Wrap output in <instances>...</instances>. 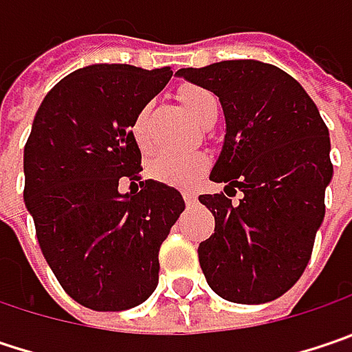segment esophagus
<instances>
[{
	"label": "esophagus",
	"mask_w": 352,
	"mask_h": 352,
	"mask_svg": "<svg viewBox=\"0 0 352 352\" xmlns=\"http://www.w3.org/2000/svg\"><path fill=\"white\" fill-rule=\"evenodd\" d=\"M182 196H184V202H186L188 206H192V204H196V202H198L196 194H194V192H190V190H186V192H184Z\"/></svg>",
	"instance_id": "34e87169"
}]
</instances>
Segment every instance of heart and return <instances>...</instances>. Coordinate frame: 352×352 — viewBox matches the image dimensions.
I'll use <instances>...</instances> for the list:
<instances>
[{
  "label": "heart",
  "instance_id": "b5f03b06",
  "mask_svg": "<svg viewBox=\"0 0 352 352\" xmlns=\"http://www.w3.org/2000/svg\"><path fill=\"white\" fill-rule=\"evenodd\" d=\"M180 102L196 124H202L214 110H218L216 96L200 86H184L180 89ZM152 104H144L132 120V136L142 150H148L146 122ZM208 166L210 160L204 154H158L148 164V172L158 182L176 188H190L204 176Z\"/></svg>",
  "mask_w": 352,
  "mask_h": 352
}]
</instances>
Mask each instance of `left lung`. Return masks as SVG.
<instances>
[{"label":"left lung","mask_w":352,"mask_h":352,"mask_svg":"<svg viewBox=\"0 0 352 352\" xmlns=\"http://www.w3.org/2000/svg\"><path fill=\"white\" fill-rule=\"evenodd\" d=\"M178 78L218 96L224 142L210 172L224 194L198 200L216 226L198 258L210 289L242 305L283 296L311 261L333 178L329 130L305 88L276 65L230 60L182 67Z\"/></svg>","instance_id":"obj_1"}]
</instances>
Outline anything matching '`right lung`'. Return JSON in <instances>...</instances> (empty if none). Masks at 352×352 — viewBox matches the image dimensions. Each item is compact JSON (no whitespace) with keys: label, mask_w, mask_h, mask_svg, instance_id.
I'll list each match as a JSON object with an SVG mask.
<instances>
[{"label":"right lung","mask_w":352,"mask_h":352,"mask_svg":"<svg viewBox=\"0 0 352 352\" xmlns=\"http://www.w3.org/2000/svg\"><path fill=\"white\" fill-rule=\"evenodd\" d=\"M172 69L91 63L47 91L23 148V202L63 290L91 311L142 305L158 285V252L184 210L182 194L138 180L132 120Z\"/></svg>","instance_id":"right-lung-1"}]
</instances>
